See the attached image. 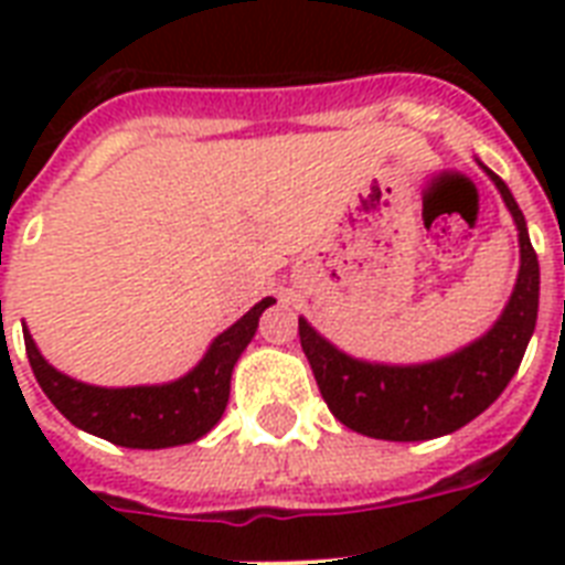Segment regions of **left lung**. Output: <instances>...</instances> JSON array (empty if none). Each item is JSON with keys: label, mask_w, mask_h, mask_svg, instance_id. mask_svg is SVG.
I'll return each mask as SVG.
<instances>
[{"label": "left lung", "mask_w": 565, "mask_h": 565, "mask_svg": "<svg viewBox=\"0 0 565 565\" xmlns=\"http://www.w3.org/2000/svg\"><path fill=\"white\" fill-rule=\"evenodd\" d=\"M487 175L516 222L519 278L504 313L481 340L439 361L386 366L340 352L308 326V319H299L301 349L308 354L319 393L345 428L390 443L443 437L481 416L516 375L536 328L540 260L513 193L495 172L487 170Z\"/></svg>", "instance_id": "left-lung-1"}]
</instances>
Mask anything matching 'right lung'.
Instances as JSON below:
<instances>
[{"mask_svg": "<svg viewBox=\"0 0 565 565\" xmlns=\"http://www.w3.org/2000/svg\"><path fill=\"white\" fill-rule=\"evenodd\" d=\"M275 299L257 301L246 317L222 331L204 358L179 381L154 386H93L49 366L46 358L25 334V354L49 402L73 422L114 446L170 448L195 443L222 419L231 393V372L257 331V319Z\"/></svg>", "mask_w": 565, "mask_h": 565, "instance_id": "obj_1", "label": "right lung"}]
</instances>
